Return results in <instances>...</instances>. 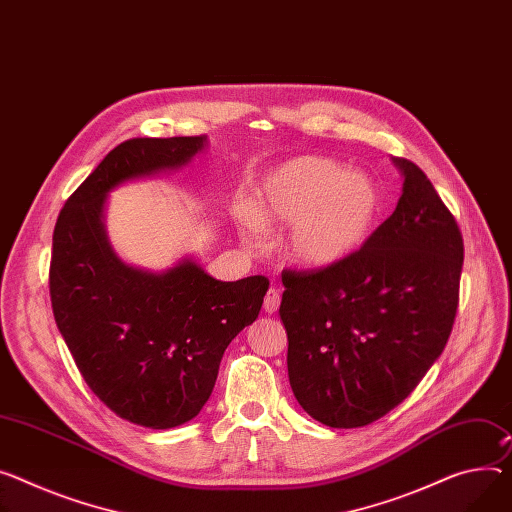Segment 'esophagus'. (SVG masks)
Segmentation results:
<instances>
[{
    "label": "esophagus",
    "instance_id": "34e87169",
    "mask_svg": "<svg viewBox=\"0 0 512 512\" xmlns=\"http://www.w3.org/2000/svg\"><path fill=\"white\" fill-rule=\"evenodd\" d=\"M279 305H281V293H279V289L270 287L266 297H264V311L266 313H274V311L279 309Z\"/></svg>",
    "mask_w": 512,
    "mask_h": 512
}]
</instances>
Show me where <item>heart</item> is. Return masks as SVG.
I'll list each match as a JSON object with an SVG mask.
<instances>
[{
	"label": "heart",
	"instance_id": "heart-1",
	"mask_svg": "<svg viewBox=\"0 0 512 512\" xmlns=\"http://www.w3.org/2000/svg\"><path fill=\"white\" fill-rule=\"evenodd\" d=\"M383 215L375 178L322 155H299L274 166L258 184L254 205L233 207L244 238L256 242L264 225H291L287 254L301 268L326 270L357 256Z\"/></svg>",
	"mask_w": 512,
	"mask_h": 512
}]
</instances>
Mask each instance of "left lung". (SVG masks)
Instances as JSON below:
<instances>
[{
	"label": "left lung",
	"instance_id": "obj_1",
	"mask_svg": "<svg viewBox=\"0 0 512 512\" xmlns=\"http://www.w3.org/2000/svg\"><path fill=\"white\" fill-rule=\"evenodd\" d=\"M402 196L344 264L283 274L289 383L332 428H359L402 404L449 340L463 266L461 231L426 174L391 157Z\"/></svg>",
	"mask_w": 512,
	"mask_h": 512
}]
</instances>
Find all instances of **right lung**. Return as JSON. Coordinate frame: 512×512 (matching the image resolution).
I'll return each instance as SVG.
<instances>
[{"mask_svg": "<svg viewBox=\"0 0 512 512\" xmlns=\"http://www.w3.org/2000/svg\"><path fill=\"white\" fill-rule=\"evenodd\" d=\"M209 139H131L84 180L53 233L49 272L57 328L96 396L133 424L166 430L207 404L229 342L260 313L268 279H213L192 256L147 270L114 252L112 190L188 168Z\"/></svg>", "mask_w": 512, "mask_h": 512, "instance_id": "1", "label": "right lung"}]
</instances>
